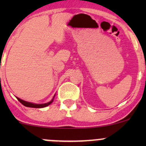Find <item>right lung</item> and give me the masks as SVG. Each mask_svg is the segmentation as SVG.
I'll return each instance as SVG.
<instances>
[{
	"instance_id": "1",
	"label": "right lung",
	"mask_w": 146,
	"mask_h": 146,
	"mask_svg": "<svg viewBox=\"0 0 146 146\" xmlns=\"http://www.w3.org/2000/svg\"><path fill=\"white\" fill-rule=\"evenodd\" d=\"M54 98H55V95L53 96V99H52V100L49 102H48V103H46V104H33V103H31V102H28L24 101V100H21V99H20L18 98H17V99H18V101L21 102L22 104L24 105L25 106L31 107V108H44V107H46V106H47L51 104L52 102H53V99H54Z\"/></svg>"
}]
</instances>
